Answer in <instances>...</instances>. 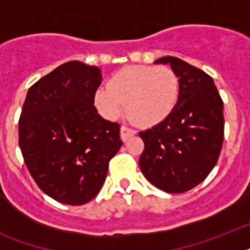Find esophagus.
Wrapping results in <instances>:
<instances>
[{
    "instance_id": "1",
    "label": "esophagus",
    "mask_w": 250,
    "mask_h": 250,
    "mask_svg": "<svg viewBox=\"0 0 250 250\" xmlns=\"http://www.w3.org/2000/svg\"><path fill=\"white\" fill-rule=\"evenodd\" d=\"M136 133V131L132 128H128V127H125V125H122L121 127V139L123 141H125L128 137L133 136Z\"/></svg>"
}]
</instances>
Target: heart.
<instances>
[{
	"instance_id": "obj_1",
	"label": "heart",
	"mask_w": 250,
	"mask_h": 250,
	"mask_svg": "<svg viewBox=\"0 0 250 250\" xmlns=\"http://www.w3.org/2000/svg\"><path fill=\"white\" fill-rule=\"evenodd\" d=\"M180 82L167 66H129L115 72L107 86L94 94L100 113L115 119L127 104V114L137 125L152 127L164 122L178 104Z\"/></svg>"
}]
</instances>
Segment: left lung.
I'll list each match as a JSON object with an SVG mask.
<instances>
[{
  "mask_svg": "<svg viewBox=\"0 0 250 250\" xmlns=\"http://www.w3.org/2000/svg\"><path fill=\"white\" fill-rule=\"evenodd\" d=\"M154 63L170 64L180 92L172 113L139 135L144 141L139 165L158 189L183 193L204 182L221 154L225 137L223 101L211 76L175 57Z\"/></svg>",
  "mask_w": 250,
  "mask_h": 250,
  "instance_id": "left-lung-1",
  "label": "left lung"
}]
</instances>
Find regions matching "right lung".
I'll list each match as a JSON object with an SVG mask.
<instances>
[{
  "instance_id": "right-lung-1",
  "label": "right lung",
  "mask_w": 250,
  "mask_h": 250,
  "mask_svg": "<svg viewBox=\"0 0 250 250\" xmlns=\"http://www.w3.org/2000/svg\"><path fill=\"white\" fill-rule=\"evenodd\" d=\"M101 80L98 67L70 61L37 80L23 104L19 146L25 166L44 193L66 205L96 197L123 144L121 125L94 106Z\"/></svg>"
}]
</instances>
